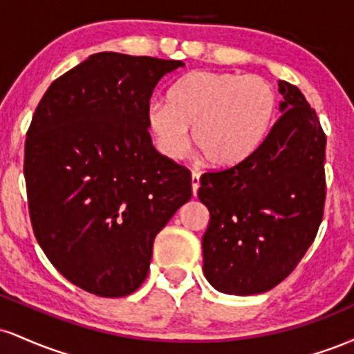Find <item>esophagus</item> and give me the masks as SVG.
<instances>
[{
  "label": "esophagus",
  "instance_id": "obj_1",
  "mask_svg": "<svg viewBox=\"0 0 354 354\" xmlns=\"http://www.w3.org/2000/svg\"><path fill=\"white\" fill-rule=\"evenodd\" d=\"M191 188H193V196H196L198 188H200V173H191Z\"/></svg>",
  "mask_w": 354,
  "mask_h": 354
}]
</instances>
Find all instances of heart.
<instances>
[{
  "instance_id": "heart-1",
  "label": "heart",
  "mask_w": 354,
  "mask_h": 354,
  "mask_svg": "<svg viewBox=\"0 0 354 354\" xmlns=\"http://www.w3.org/2000/svg\"><path fill=\"white\" fill-rule=\"evenodd\" d=\"M276 113V93L256 75L193 71L173 84L168 103H153L146 124L158 151L178 161L193 145L214 168H233L263 143Z\"/></svg>"
}]
</instances>
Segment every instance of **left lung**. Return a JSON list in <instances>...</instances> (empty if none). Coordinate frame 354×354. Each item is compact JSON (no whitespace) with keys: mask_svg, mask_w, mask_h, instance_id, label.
<instances>
[{"mask_svg":"<svg viewBox=\"0 0 354 354\" xmlns=\"http://www.w3.org/2000/svg\"><path fill=\"white\" fill-rule=\"evenodd\" d=\"M281 116L243 163L205 173L203 273L226 295L270 291L301 261L323 219L326 136L303 93L278 81Z\"/></svg>","mask_w":354,"mask_h":354,"instance_id":"1","label":"left lung"}]
</instances>
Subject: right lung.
Instances as JSON below:
<instances>
[{"mask_svg": "<svg viewBox=\"0 0 354 354\" xmlns=\"http://www.w3.org/2000/svg\"><path fill=\"white\" fill-rule=\"evenodd\" d=\"M183 61L96 53L44 93L24 145L35 236L68 281L103 298L131 295L153 241L191 198L185 166L154 149L146 113Z\"/></svg>", "mask_w": 354, "mask_h": 354, "instance_id": "right-lung-1", "label": "right lung"}]
</instances>
